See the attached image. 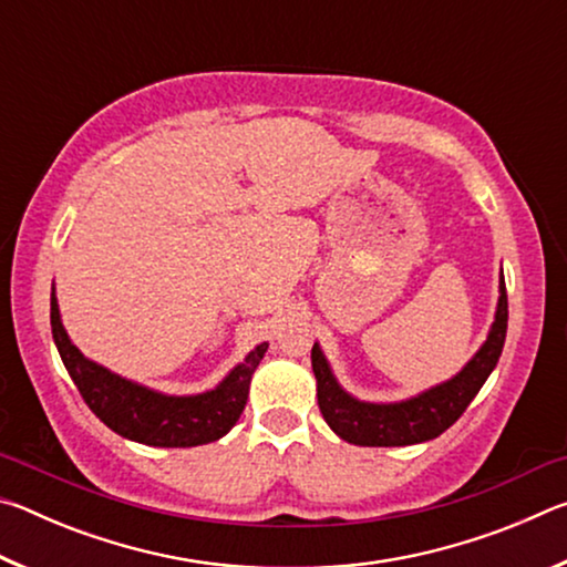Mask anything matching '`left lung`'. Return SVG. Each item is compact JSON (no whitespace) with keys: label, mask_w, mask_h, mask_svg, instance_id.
<instances>
[{"label":"left lung","mask_w":567,"mask_h":567,"mask_svg":"<svg viewBox=\"0 0 567 567\" xmlns=\"http://www.w3.org/2000/svg\"><path fill=\"white\" fill-rule=\"evenodd\" d=\"M507 332V292L501 275V297H497L495 322L483 348L475 352L455 378L430 388L420 395L400 402H364L340 388L320 344H312V372L318 380V405L334 435L352 445L364 447H400L425 443L443 435L463 415L470 402L491 378L501 360Z\"/></svg>","instance_id":"1"}]
</instances>
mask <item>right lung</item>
Instances as JSON below:
<instances>
[{
    "label": "right lung",
    "instance_id": "add662e5",
    "mask_svg": "<svg viewBox=\"0 0 567 567\" xmlns=\"http://www.w3.org/2000/svg\"><path fill=\"white\" fill-rule=\"evenodd\" d=\"M50 318L52 338L64 368L94 415L117 435L155 447H195L227 435L243 415L249 380L267 352V342L257 344L215 390L182 398L165 395L114 375L102 364L84 358L64 330L54 292Z\"/></svg>",
    "mask_w": 567,
    "mask_h": 567
}]
</instances>
